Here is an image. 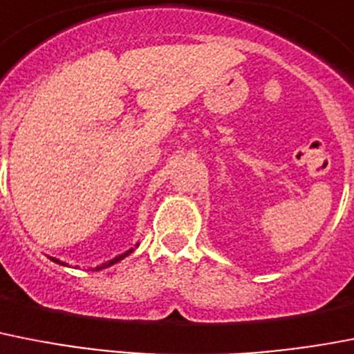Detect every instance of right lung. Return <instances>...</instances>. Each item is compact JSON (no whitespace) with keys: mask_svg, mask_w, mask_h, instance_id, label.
Segmentation results:
<instances>
[{"mask_svg":"<svg viewBox=\"0 0 354 354\" xmlns=\"http://www.w3.org/2000/svg\"><path fill=\"white\" fill-rule=\"evenodd\" d=\"M140 245V243H136V247ZM134 247V249H136ZM134 249H129V250H125V252H123V254H118L116 258H113V259H109V261H105V263H102V265H98V267L96 268H93V270H102V268H107V267H113L114 263H118V261H122L123 258H127V256L131 254V252H134ZM50 259L51 261H55V263H59V265H62V267H69L68 263H66V261H60V259H57V258H51L50 256Z\"/></svg>","mask_w":354,"mask_h":354,"instance_id":"right-lung-1","label":"right lung"}]
</instances>
